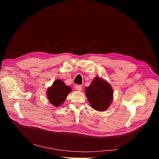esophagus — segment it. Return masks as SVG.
<instances>
[{
  "label": "esophagus",
  "mask_w": 159,
  "mask_h": 159,
  "mask_svg": "<svg viewBox=\"0 0 159 159\" xmlns=\"http://www.w3.org/2000/svg\"><path fill=\"white\" fill-rule=\"evenodd\" d=\"M75 89H77L78 91H81V90H82V85H76L75 86Z\"/></svg>",
  "instance_id": "34e87169"
}]
</instances>
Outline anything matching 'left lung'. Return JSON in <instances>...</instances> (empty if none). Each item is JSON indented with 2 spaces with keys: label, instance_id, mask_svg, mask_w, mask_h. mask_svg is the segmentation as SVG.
<instances>
[{
  "label": "left lung",
  "instance_id": "1",
  "mask_svg": "<svg viewBox=\"0 0 159 159\" xmlns=\"http://www.w3.org/2000/svg\"><path fill=\"white\" fill-rule=\"evenodd\" d=\"M85 94L91 106L97 111L107 110L113 101L111 86L98 76L93 79L89 87L85 88Z\"/></svg>",
  "mask_w": 159,
  "mask_h": 159
}]
</instances>
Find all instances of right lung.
Returning <instances> with one entry per match:
<instances>
[{"label": "right lung", "instance_id": "obj_1", "mask_svg": "<svg viewBox=\"0 0 159 159\" xmlns=\"http://www.w3.org/2000/svg\"><path fill=\"white\" fill-rule=\"evenodd\" d=\"M71 91V88L66 85L63 81L56 80L46 91L47 97L52 105L59 107L64 103L67 96Z\"/></svg>", "mask_w": 159, "mask_h": 159}]
</instances>
